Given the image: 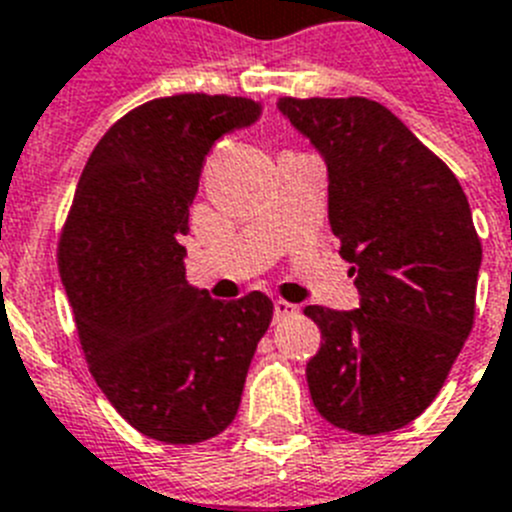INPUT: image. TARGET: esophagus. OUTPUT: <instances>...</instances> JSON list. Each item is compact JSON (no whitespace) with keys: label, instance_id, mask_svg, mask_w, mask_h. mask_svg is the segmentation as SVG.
Here are the masks:
<instances>
[{"label":"esophagus","instance_id":"obj_1","mask_svg":"<svg viewBox=\"0 0 512 512\" xmlns=\"http://www.w3.org/2000/svg\"><path fill=\"white\" fill-rule=\"evenodd\" d=\"M299 311V306L291 304V301H283L278 299L275 301V319H286V317H293Z\"/></svg>","mask_w":512,"mask_h":512}]
</instances>
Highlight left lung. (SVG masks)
I'll return each mask as SVG.
<instances>
[{"instance_id":"8db88e82","label":"left lung","mask_w":512,"mask_h":512,"mask_svg":"<svg viewBox=\"0 0 512 512\" xmlns=\"http://www.w3.org/2000/svg\"><path fill=\"white\" fill-rule=\"evenodd\" d=\"M330 177V226L361 293L353 311L306 306L322 348L311 402L335 428H404L438 397L474 324L482 242L459 180L368 97H281Z\"/></svg>"}]
</instances>
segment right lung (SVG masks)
<instances>
[{"mask_svg":"<svg viewBox=\"0 0 512 512\" xmlns=\"http://www.w3.org/2000/svg\"><path fill=\"white\" fill-rule=\"evenodd\" d=\"M260 102L172 95L126 113L79 177L59 273L90 373L139 433L172 446L237 417L273 301H216L185 281L190 203L211 146L260 118Z\"/></svg>","mask_w":512,"mask_h":512,"instance_id":"1","label":"right lung"}]
</instances>
